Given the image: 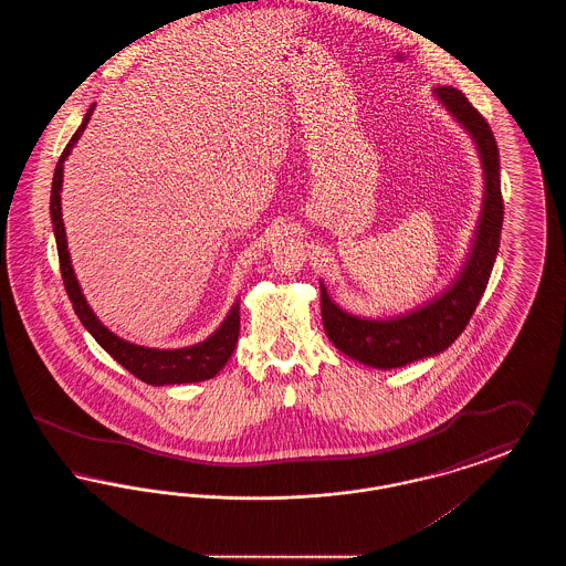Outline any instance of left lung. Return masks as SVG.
Returning <instances> with one entry per match:
<instances>
[{"label":"left lung","instance_id":"8db88e82","mask_svg":"<svg viewBox=\"0 0 566 566\" xmlns=\"http://www.w3.org/2000/svg\"><path fill=\"white\" fill-rule=\"evenodd\" d=\"M432 93L475 142L485 178L482 214L469 259L464 261L458 280L441 295L403 316L388 321L352 316L333 303L324 284H321L323 324L328 339L337 350L376 369L405 367L454 344L484 295L501 243L505 208L501 195L499 146L492 129L484 116L454 86H437Z\"/></svg>","mask_w":566,"mask_h":566}]
</instances>
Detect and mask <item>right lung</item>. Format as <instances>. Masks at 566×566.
<instances>
[{"instance_id": "right-lung-1", "label": "right lung", "mask_w": 566, "mask_h": 566, "mask_svg": "<svg viewBox=\"0 0 566 566\" xmlns=\"http://www.w3.org/2000/svg\"><path fill=\"white\" fill-rule=\"evenodd\" d=\"M93 109L95 104L86 109L78 132L72 135L70 144L63 148L59 163L54 167L53 190H51V220H53L54 240H56V252H59V268H61V277H63L67 296L74 305V312L81 318L84 328L95 337V342L129 374H134L137 379L146 384L165 386V384H192V381L210 379L227 365V360L235 350L238 335H240V303L231 307V312L227 314L222 324L201 344L178 348V350H157V348L135 346L114 335L108 326L99 323V318L93 314V310L88 307L86 298L82 295L81 284L76 280L70 252H67L65 227L61 216V187H63V163L70 157L74 144L81 139L82 132L86 129L93 116Z\"/></svg>"}]
</instances>
